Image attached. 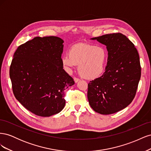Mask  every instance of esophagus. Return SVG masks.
<instances>
[{
  "label": "esophagus",
  "mask_w": 151,
  "mask_h": 151,
  "mask_svg": "<svg viewBox=\"0 0 151 151\" xmlns=\"http://www.w3.org/2000/svg\"><path fill=\"white\" fill-rule=\"evenodd\" d=\"M74 82L76 83H78V82L80 81V79H78V78H77V77H74Z\"/></svg>",
  "instance_id": "1"
}]
</instances>
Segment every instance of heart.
<instances>
[{
  "label": "heart",
  "instance_id": "obj_1",
  "mask_svg": "<svg viewBox=\"0 0 151 151\" xmlns=\"http://www.w3.org/2000/svg\"><path fill=\"white\" fill-rule=\"evenodd\" d=\"M107 60L106 49L91 44L76 45L62 58L63 64L69 70L79 65L80 74L88 79L101 77L104 72Z\"/></svg>",
  "mask_w": 151,
  "mask_h": 151
}]
</instances>
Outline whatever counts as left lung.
Listing matches in <instances>:
<instances>
[{"label": "left lung", "mask_w": 151, "mask_h": 151, "mask_svg": "<svg viewBox=\"0 0 151 151\" xmlns=\"http://www.w3.org/2000/svg\"><path fill=\"white\" fill-rule=\"evenodd\" d=\"M106 46L108 62L103 74L88 84V98L93 110L109 115L132 103L141 76L140 58L134 43L122 33L91 38Z\"/></svg>", "instance_id": "left-lung-1"}]
</instances>
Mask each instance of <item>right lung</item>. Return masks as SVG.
<instances>
[{
    "label": "right lung",
    "mask_w": 151,
    "mask_h": 151,
    "mask_svg": "<svg viewBox=\"0 0 151 151\" xmlns=\"http://www.w3.org/2000/svg\"><path fill=\"white\" fill-rule=\"evenodd\" d=\"M63 43L57 36H37L14 54L9 70L13 93L36 115L60 112L65 104L64 91L75 83L63 68Z\"/></svg>",
    "instance_id": "obj_1"
}]
</instances>
